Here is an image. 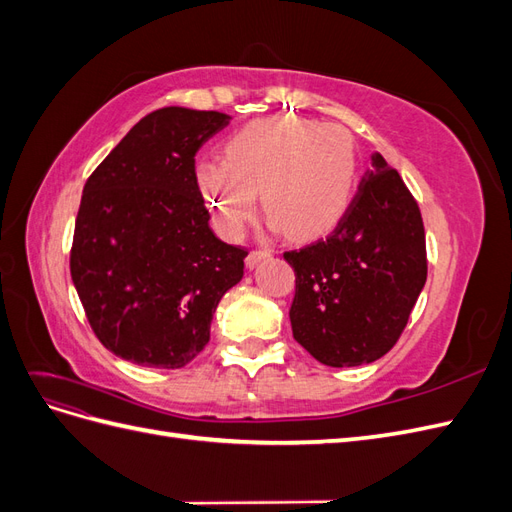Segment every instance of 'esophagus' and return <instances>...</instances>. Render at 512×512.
<instances>
[{"label": "esophagus", "mask_w": 512, "mask_h": 512, "mask_svg": "<svg viewBox=\"0 0 512 512\" xmlns=\"http://www.w3.org/2000/svg\"><path fill=\"white\" fill-rule=\"evenodd\" d=\"M269 256H271V250H267V247H258V250H252L250 254H247L245 265L250 267V269H254L260 260H265V258H269Z\"/></svg>", "instance_id": "esophagus-1"}]
</instances>
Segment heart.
Wrapping results in <instances>:
<instances>
[{
  "mask_svg": "<svg viewBox=\"0 0 512 512\" xmlns=\"http://www.w3.org/2000/svg\"><path fill=\"white\" fill-rule=\"evenodd\" d=\"M356 149L348 132L299 119H260L228 138L222 160L196 164L194 177L215 224L237 239L262 211L288 237L331 230L356 185Z\"/></svg>",
  "mask_w": 512,
  "mask_h": 512,
  "instance_id": "heart-1",
  "label": "heart"
}]
</instances>
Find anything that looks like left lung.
I'll use <instances>...</instances> for the list:
<instances>
[{"label": "left lung", "mask_w": 512, "mask_h": 512, "mask_svg": "<svg viewBox=\"0 0 512 512\" xmlns=\"http://www.w3.org/2000/svg\"><path fill=\"white\" fill-rule=\"evenodd\" d=\"M284 258L294 269V339L322 365L371 363L397 344L427 280L421 209L374 156L331 235Z\"/></svg>", "instance_id": "obj_1"}]
</instances>
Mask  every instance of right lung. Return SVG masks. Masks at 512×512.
<instances>
[{"mask_svg":"<svg viewBox=\"0 0 512 512\" xmlns=\"http://www.w3.org/2000/svg\"><path fill=\"white\" fill-rule=\"evenodd\" d=\"M230 117L164 106L145 115L89 175L70 273L106 350L179 369L203 350L213 312L243 277L247 250L209 228L196 153Z\"/></svg>","mask_w":512,"mask_h":512,"instance_id":"1","label":"right lung"}]
</instances>
